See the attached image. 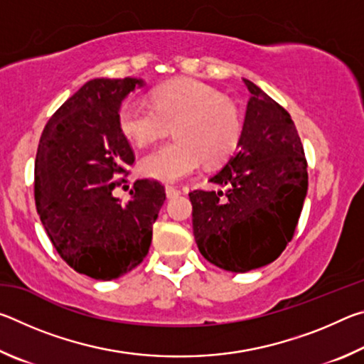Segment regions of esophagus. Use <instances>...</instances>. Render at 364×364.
I'll return each mask as SVG.
<instances>
[{"label": "esophagus", "mask_w": 364, "mask_h": 364, "mask_svg": "<svg viewBox=\"0 0 364 364\" xmlns=\"http://www.w3.org/2000/svg\"><path fill=\"white\" fill-rule=\"evenodd\" d=\"M165 194H167L168 199H173V197H178L181 194V191L173 188V186H165Z\"/></svg>", "instance_id": "1"}]
</instances>
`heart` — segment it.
Wrapping results in <instances>:
<instances>
[{
    "label": "heart",
    "mask_w": 364,
    "mask_h": 364,
    "mask_svg": "<svg viewBox=\"0 0 364 364\" xmlns=\"http://www.w3.org/2000/svg\"><path fill=\"white\" fill-rule=\"evenodd\" d=\"M119 125L127 139L147 146L167 134L175 139L139 160L141 173L154 180L181 181L200 167L223 162L241 141L242 117L236 104L197 80H178L154 93V106L141 97L122 104Z\"/></svg>",
    "instance_id": "obj_1"
}]
</instances>
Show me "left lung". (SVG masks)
<instances>
[{"label":"left lung","instance_id":"8db88e82","mask_svg":"<svg viewBox=\"0 0 364 364\" xmlns=\"http://www.w3.org/2000/svg\"><path fill=\"white\" fill-rule=\"evenodd\" d=\"M250 100L236 152L210 183L193 191V231L208 262L232 273L274 262L291 242L306 197V160L284 107L250 80Z\"/></svg>","mask_w":364,"mask_h":364}]
</instances>
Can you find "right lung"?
Wrapping results in <instances>:
<instances>
[{
  "mask_svg": "<svg viewBox=\"0 0 364 364\" xmlns=\"http://www.w3.org/2000/svg\"><path fill=\"white\" fill-rule=\"evenodd\" d=\"M144 85L132 77L86 82L48 120L36 152L35 202L48 237L69 267L97 281L144 260L165 200L162 184L149 180L134 183L125 204L114 196V175L134 162L119 112Z\"/></svg>",
  "mask_w": 364,
  "mask_h": 364,
  "instance_id": "add662e5",
  "label": "right lung"
}]
</instances>
